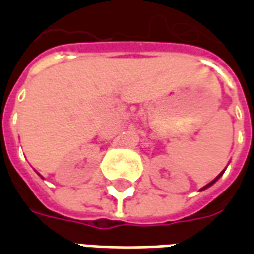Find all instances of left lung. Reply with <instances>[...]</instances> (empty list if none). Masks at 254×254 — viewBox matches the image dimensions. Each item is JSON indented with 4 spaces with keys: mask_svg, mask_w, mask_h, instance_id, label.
Returning <instances> with one entry per match:
<instances>
[{
    "mask_svg": "<svg viewBox=\"0 0 254 254\" xmlns=\"http://www.w3.org/2000/svg\"><path fill=\"white\" fill-rule=\"evenodd\" d=\"M220 176H222V173H220V174H219V176H218V177H216V178H215V180H213V181H212V182H209V184H208L207 187H204V188H202V189H205V188H208V187H211V185H212L213 182L216 181V180H218V178H219V177H220Z\"/></svg>",
    "mask_w": 254,
    "mask_h": 254,
    "instance_id": "left-lung-1",
    "label": "left lung"
}]
</instances>
